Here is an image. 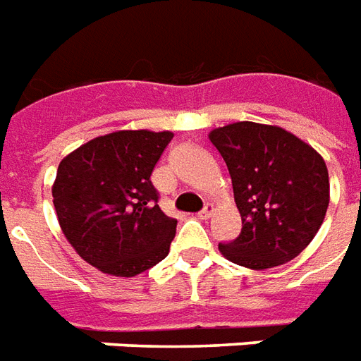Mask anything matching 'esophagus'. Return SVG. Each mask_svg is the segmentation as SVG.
I'll return each mask as SVG.
<instances>
[{
  "label": "esophagus",
  "instance_id": "esophagus-1",
  "mask_svg": "<svg viewBox=\"0 0 361 361\" xmlns=\"http://www.w3.org/2000/svg\"><path fill=\"white\" fill-rule=\"evenodd\" d=\"M212 212H214V204H212V202H207L204 208L199 212V218H201V220H208V218L212 216Z\"/></svg>",
  "mask_w": 361,
  "mask_h": 361
}]
</instances>
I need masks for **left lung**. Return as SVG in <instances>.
<instances>
[{
    "label": "left lung",
    "mask_w": 361,
    "mask_h": 361,
    "mask_svg": "<svg viewBox=\"0 0 361 361\" xmlns=\"http://www.w3.org/2000/svg\"><path fill=\"white\" fill-rule=\"evenodd\" d=\"M208 140L228 164L243 229L218 248L229 262L268 269L308 247L329 207V172L314 147L279 126L235 122Z\"/></svg>",
    "instance_id": "1"
}]
</instances>
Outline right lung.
<instances>
[{"mask_svg": "<svg viewBox=\"0 0 361 361\" xmlns=\"http://www.w3.org/2000/svg\"><path fill=\"white\" fill-rule=\"evenodd\" d=\"M172 132L120 130L66 154L53 204L66 241L85 262L133 277L164 260L178 220L159 208L151 173Z\"/></svg>", "mask_w": 361, "mask_h": 361, "instance_id": "add662e5", "label": "right lung"}]
</instances>
